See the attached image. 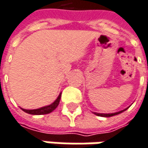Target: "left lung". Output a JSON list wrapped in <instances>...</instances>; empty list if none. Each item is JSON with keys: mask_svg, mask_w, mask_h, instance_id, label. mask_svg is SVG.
Returning <instances> with one entry per match:
<instances>
[{"mask_svg": "<svg viewBox=\"0 0 148 148\" xmlns=\"http://www.w3.org/2000/svg\"><path fill=\"white\" fill-rule=\"evenodd\" d=\"M128 108H129V107H128ZM128 108H126V109H125V110H123L121 111L115 112V113H111V114H100V113H96V112H94L93 114H96V115H98V116H101V117H111V116H114V115H116V114H121V113L124 112L125 110H126Z\"/></svg>", "mask_w": 148, "mask_h": 148, "instance_id": "obj_1", "label": "left lung"}]
</instances>
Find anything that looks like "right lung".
I'll return each mask as SVG.
<instances>
[{"mask_svg":"<svg viewBox=\"0 0 148 148\" xmlns=\"http://www.w3.org/2000/svg\"><path fill=\"white\" fill-rule=\"evenodd\" d=\"M60 97H61V92L59 94L58 98L56 99V100L55 101L54 103H52L51 104L47 105V106H45V107H42V108H39V109H36V110H24V109H22L24 112H26L27 114H36V115H39V114H49L51 113L53 110H55L57 106L59 105V103L60 100Z\"/></svg>","mask_w":148,"mask_h":148,"instance_id":"add662e5","label":"right lung"}]
</instances>
